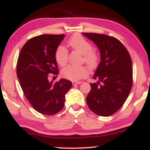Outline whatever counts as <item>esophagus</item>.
Here are the masks:
<instances>
[{
	"mask_svg": "<svg viewBox=\"0 0 150 150\" xmlns=\"http://www.w3.org/2000/svg\"><path fill=\"white\" fill-rule=\"evenodd\" d=\"M72 83H73V85H78V84L82 83V82H80V81H72Z\"/></svg>",
	"mask_w": 150,
	"mask_h": 150,
	"instance_id": "esophagus-1",
	"label": "esophagus"
}]
</instances>
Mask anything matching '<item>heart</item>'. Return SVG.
I'll return each instance as SVG.
<instances>
[{"label":"heart","instance_id":"heart-1","mask_svg":"<svg viewBox=\"0 0 150 150\" xmlns=\"http://www.w3.org/2000/svg\"><path fill=\"white\" fill-rule=\"evenodd\" d=\"M68 44L74 49L83 54V60L91 68L97 67L99 63V53L95 49H92V45L83 37L76 34L68 41ZM68 53L64 46H58L55 51V60L61 66L66 64L68 61ZM62 75L67 79L73 81L80 80L87 76L89 69L85 65H69L65 67L61 71Z\"/></svg>","mask_w":150,"mask_h":150}]
</instances>
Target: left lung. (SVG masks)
<instances>
[{"instance_id": "8db88e82", "label": "left lung", "mask_w": 150, "mask_h": 150, "mask_svg": "<svg viewBox=\"0 0 150 150\" xmlns=\"http://www.w3.org/2000/svg\"><path fill=\"white\" fill-rule=\"evenodd\" d=\"M94 42L101 61L86 97L89 109L101 116L114 114L126 101L132 85V60L124 45L116 38L104 34L82 33Z\"/></svg>"}]
</instances>
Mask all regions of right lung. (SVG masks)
<instances>
[{
    "label": "right lung",
    "mask_w": 150,
    "mask_h": 150,
    "mask_svg": "<svg viewBox=\"0 0 150 150\" xmlns=\"http://www.w3.org/2000/svg\"><path fill=\"white\" fill-rule=\"evenodd\" d=\"M65 35L42 34L31 38L22 46L17 62V76L26 99L36 111L54 115L63 108L65 95L72 82L61 79L49 82L57 76L58 65L55 51Z\"/></svg>",
    "instance_id": "obj_1"
}]
</instances>
